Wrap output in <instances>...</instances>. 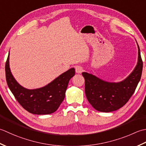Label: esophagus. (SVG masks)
Here are the masks:
<instances>
[{"instance_id": "esophagus-1", "label": "esophagus", "mask_w": 146, "mask_h": 146, "mask_svg": "<svg viewBox=\"0 0 146 146\" xmlns=\"http://www.w3.org/2000/svg\"><path fill=\"white\" fill-rule=\"evenodd\" d=\"M83 71V68L81 66H77L76 67V72L77 74H79V73H81Z\"/></svg>"}]
</instances>
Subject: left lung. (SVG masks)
<instances>
[{"label": "left lung", "mask_w": 146, "mask_h": 146, "mask_svg": "<svg viewBox=\"0 0 146 146\" xmlns=\"http://www.w3.org/2000/svg\"><path fill=\"white\" fill-rule=\"evenodd\" d=\"M137 47V64L130 75L123 81L110 82L91 74L82 73L85 79L86 98L95 110L105 113L116 111L125 105L132 96L141 79L143 66L138 44Z\"/></svg>", "instance_id": "1"}]
</instances>
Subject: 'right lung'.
<instances>
[{"label":"right lung","mask_w":146,"mask_h":146,"mask_svg":"<svg viewBox=\"0 0 146 146\" xmlns=\"http://www.w3.org/2000/svg\"><path fill=\"white\" fill-rule=\"evenodd\" d=\"M5 77L8 87L21 105L33 114L48 115L58 108L65 98L70 79L75 75L71 68L42 88L28 90L14 79L9 67V53L5 63Z\"/></svg>","instance_id":"obj_1"}]
</instances>
